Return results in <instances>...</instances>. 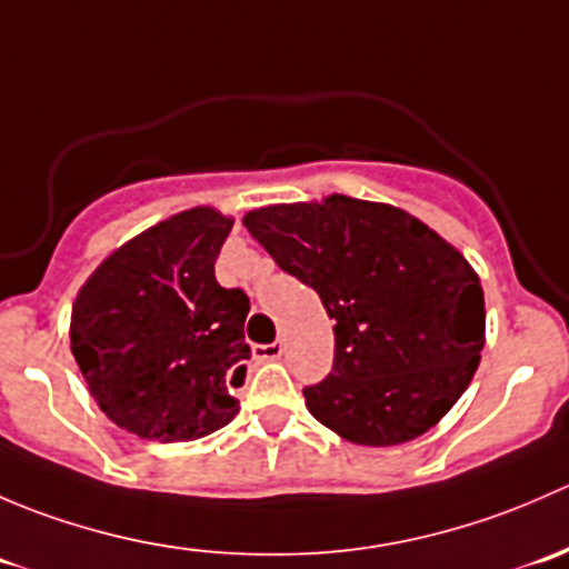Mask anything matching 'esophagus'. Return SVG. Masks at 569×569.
Returning <instances> with one entry per match:
<instances>
[{"mask_svg": "<svg viewBox=\"0 0 569 569\" xmlns=\"http://www.w3.org/2000/svg\"><path fill=\"white\" fill-rule=\"evenodd\" d=\"M283 341H272V343H256L252 347V358L256 360H278L283 355Z\"/></svg>", "mask_w": 569, "mask_h": 569, "instance_id": "esophagus-1", "label": "esophagus"}]
</instances>
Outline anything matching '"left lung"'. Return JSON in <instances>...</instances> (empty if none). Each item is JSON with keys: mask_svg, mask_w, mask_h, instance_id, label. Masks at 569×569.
Here are the masks:
<instances>
[{"mask_svg": "<svg viewBox=\"0 0 569 569\" xmlns=\"http://www.w3.org/2000/svg\"><path fill=\"white\" fill-rule=\"evenodd\" d=\"M244 228L336 321L330 375L302 388L317 421L349 443L396 446L451 410L485 347V295L449 242L347 194L256 209Z\"/></svg>", "mask_w": 569, "mask_h": 569, "instance_id": "1", "label": "left lung"}]
</instances>
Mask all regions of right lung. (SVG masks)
<instances>
[{"mask_svg": "<svg viewBox=\"0 0 569 569\" xmlns=\"http://www.w3.org/2000/svg\"><path fill=\"white\" fill-rule=\"evenodd\" d=\"M233 220L189 209L126 242L90 274L71 313V352L118 427L162 443L233 421L250 300L214 278Z\"/></svg>", "mask_w": 569, "mask_h": 569, "instance_id": "add662e5", "label": "right lung"}]
</instances>
